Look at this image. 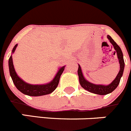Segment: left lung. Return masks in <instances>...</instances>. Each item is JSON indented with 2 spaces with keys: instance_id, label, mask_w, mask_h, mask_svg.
<instances>
[{
  "instance_id": "left-lung-1",
  "label": "left lung",
  "mask_w": 131,
  "mask_h": 131,
  "mask_svg": "<svg viewBox=\"0 0 131 131\" xmlns=\"http://www.w3.org/2000/svg\"><path fill=\"white\" fill-rule=\"evenodd\" d=\"M107 38L111 42L114 48L116 50V52L118 56V60H119V71L118 72V75L116 77V78L114 79L111 83H110L108 85H96V84L92 83L89 82L84 78L83 75L82 71H81V68L80 65L79 64V68H78V74L79 75V83H80L81 86H82L84 89L88 90L90 92L92 93L96 94L99 95H106L108 94L111 93L112 91L115 90L118 86L120 81L121 78L123 75V70H124L125 67V63L124 60H123V56L122 51L121 50L120 47L116 43V42L114 41L110 35H107Z\"/></svg>"
}]
</instances>
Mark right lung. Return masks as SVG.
I'll return each mask as SVG.
<instances>
[{"mask_svg":"<svg viewBox=\"0 0 131 131\" xmlns=\"http://www.w3.org/2000/svg\"><path fill=\"white\" fill-rule=\"evenodd\" d=\"M17 45H18L17 44L13 47V50H12V53H14ZM8 64H9V74H10L13 82L14 85H15L16 88L24 94L30 96H44V95L49 94L52 93V92L54 91L55 89L57 88V85H58L59 82L60 77H61L62 73L64 71V68H65V66L60 68L53 80H52V81H50V83L43 84V85H31V84L27 83L26 82L24 81L21 78L18 76L15 70L12 56H10L9 59Z\"/></svg>","mask_w":131,"mask_h":131,"instance_id":"obj_1","label":"right lung"}]
</instances>
